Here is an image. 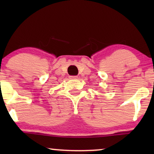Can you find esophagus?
I'll list each match as a JSON object with an SVG mask.
<instances>
[{"instance_id": "34e87169", "label": "esophagus", "mask_w": 154, "mask_h": 154, "mask_svg": "<svg viewBox=\"0 0 154 154\" xmlns=\"http://www.w3.org/2000/svg\"><path fill=\"white\" fill-rule=\"evenodd\" d=\"M71 79H77V76L76 75H71V76H69Z\"/></svg>"}]
</instances>
